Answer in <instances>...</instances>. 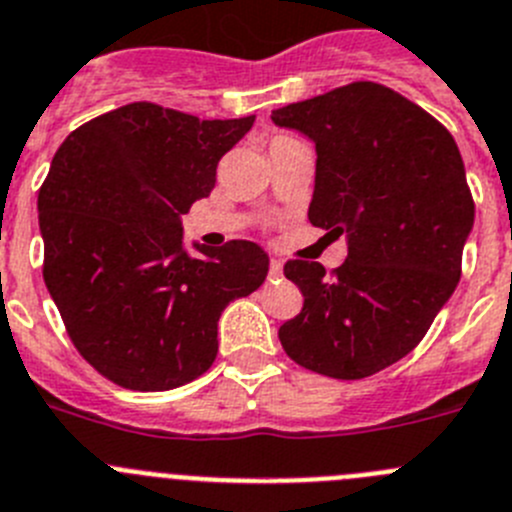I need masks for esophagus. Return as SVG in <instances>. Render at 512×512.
<instances>
[{"label":"esophagus","instance_id":"esophagus-1","mask_svg":"<svg viewBox=\"0 0 512 512\" xmlns=\"http://www.w3.org/2000/svg\"><path fill=\"white\" fill-rule=\"evenodd\" d=\"M270 278H283V262L278 260V257H273V260H270Z\"/></svg>","mask_w":512,"mask_h":512}]
</instances>
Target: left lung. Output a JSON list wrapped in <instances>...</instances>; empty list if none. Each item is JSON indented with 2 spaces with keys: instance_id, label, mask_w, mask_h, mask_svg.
<instances>
[{
  "instance_id": "obj_1",
  "label": "left lung",
  "mask_w": 512,
  "mask_h": 512,
  "mask_svg": "<svg viewBox=\"0 0 512 512\" xmlns=\"http://www.w3.org/2000/svg\"><path fill=\"white\" fill-rule=\"evenodd\" d=\"M316 145L313 227L347 234V260H288L303 308L278 336L301 367L362 380L416 349L462 275L474 201L444 124L375 81L273 112Z\"/></svg>"
}]
</instances>
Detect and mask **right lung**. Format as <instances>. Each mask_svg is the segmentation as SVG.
Wrapping results in <instances>:
<instances>
[{"label":"right lung","mask_w":512,"mask_h":512,"mask_svg":"<svg viewBox=\"0 0 512 512\" xmlns=\"http://www.w3.org/2000/svg\"><path fill=\"white\" fill-rule=\"evenodd\" d=\"M255 117L199 119L135 101L63 140L38 193L43 278L78 354L127 390H173L214 365L229 301L267 275L265 250L232 239L183 250L181 214Z\"/></svg>","instance_id":"1"}]
</instances>
